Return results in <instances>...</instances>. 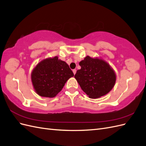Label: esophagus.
<instances>
[{
    "label": "esophagus",
    "instance_id": "obj_1",
    "mask_svg": "<svg viewBox=\"0 0 146 146\" xmlns=\"http://www.w3.org/2000/svg\"><path fill=\"white\" fill-rule=\"evenodd\" d=\"M73 73H74V74H75L76 73V69L73 70Z\"/></svg>",
    "mask_w": 146,
    "mask_h": 146
}]
</instances>
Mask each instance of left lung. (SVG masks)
<instances>
[{
    "instance_id": "8db88e82",
    "label": "left lung",
    "mask_w": 146,
    "mask_h": 146,
    "mask_svg": "<svg viewBox=\"0 0 146 146\" xmlns=\"http://www.w3.org/2000/svg\"><path fill=\"white\" fill-rule=\"evenodd\" d=\"M79 64L81 68L77 70L74 78L89 98L104 96L113 88L115 73L106 62L87 56Z\"/></svg>"
}]
</instances>
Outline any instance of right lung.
Masks as SVG:
<instances>
[{"label": "right lung", "mask_w": 146, "mask_h": 146, "mask_svg": "<svg viewBox=\"0 0 146 146\" xmlns=\"http://www.w3.org/2000/svg\"><path fill=\"white\" fill-rule=\"evenodd\" d=\"M73 76L68 65L55 56L39 62L32 70L31 80L37 94L41 97L53 98Z\"/></svg>", "instance_id": "add662e5"}]
</instances>
